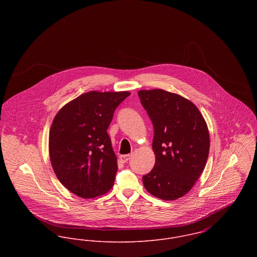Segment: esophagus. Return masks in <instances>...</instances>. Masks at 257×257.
Returning a JSON list of instances; mask_svg holds the SVG:
<instances>
[{
  "label": "esophagus",
  "mask_w": 257,
  "mask_h": 257,
  "mask_svg": "<svg viewBox=\"0 0 257 257\" xmlns=\"http://www.w3.org/2000/svg\"><path fill=\"white\" fill-rule=\"evenodd\" d=\"M131 157H132L131 154H125V155H120V156H119V159H120L123 163H125V162H127V161L131 159Z\"/></svg>",
  "instance_id": "obj_1"
}]
</instances>
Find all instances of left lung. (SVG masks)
Segmentation results:
<instances>
[{"mask_svg": "<svg viewBox=\"0 0 257 257\" xmlns=\"http://www.w3.org/2000/svg\"><path fill=\"white\" fill-rule=\"evenodd\" d=\"M139 96L152 120L153 169L143 177L154 197L174 201L201 176L209 156L210 135L199 109L182 96L162 89L141 90Z\"/></svg>", "mask_w": 257, "mask_h": 257, "instance_id": "1", "label": "left lung"}]
</instances>
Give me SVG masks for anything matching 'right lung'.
Returning a JSON list of instances; mask_svg holds the SVG:
<instances>
[{"label":"right lung","mask_w":257,"mask_h":257,"mask_svg":"<svg viewBox=\"0 0 257 257\" xmlns=\"http://www.w3.org/2000/svg\"><path fill=\"white\" fill-rule=\"evenodd\" d=\"M131 93L90 91L64 105L54 116L49 158L61 184L78 197L108 193L117 171L107 130L115 108Z\"/></svg>","instance_id":"add662e5"}]
</instances>
